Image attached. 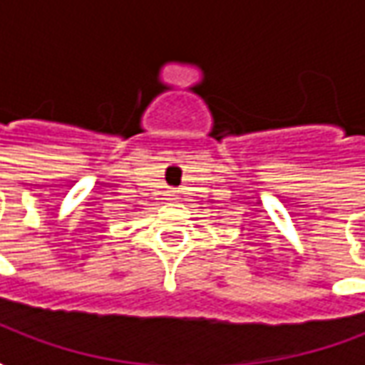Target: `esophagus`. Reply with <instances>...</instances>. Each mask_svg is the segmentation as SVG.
<instances>
[{
	"instance_id": "34e87169",
	"label": "esophagus",
	"mask_w": 365,
	"mask_h": 365,
	"mask_svg": "<svg viewBox=\"0 0 365 365\" xmlns=\"http://www.w3.org/2000/svg\"><path fill=\"white\" fill-rule=\"evenodd\" d=\"M169 200H175V192H173V190L169 192Z\"/></svg>"
}]
</instances>
